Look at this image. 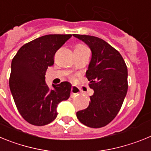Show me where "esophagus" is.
<instances>
[{"label":"esophagus","instance_id":"esophagus-1","mask_svg":"<svg viewBox=\"0 0 151 151\" xmlns=\"http://www.w3.org/2000/svg\"><path fill=\"white\" fill-rule=\"evenodd\" d=\"M71 97H73L75 95H76V94H78V88L77 87H76V86H73L71 88Z\"/></svg>","mask_w":151,"mask_h":151}]
</instances>
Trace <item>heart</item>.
Masks as SVG:
<instances>
[{
    "label": "heart",
    "instance_id": "obj_1",
    "mask_svg": "<svg viewBox=\"0 0 151 151\" xmlns=\"http://www.w3.org/2000/svg\"><path fill=\"white\" fill-rule=\"evenodd\" d=\"M87 47L84 46L82 45H78L76 47V50H87Z\"/></svg>",
    "mask_w": 151,
    "mask_h": 151
}]
</instances>
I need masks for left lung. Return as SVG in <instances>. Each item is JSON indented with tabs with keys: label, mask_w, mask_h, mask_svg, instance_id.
Here are the masks:
<instances>
[{
	"label": "left lung",
	"mask_w": 151,
	"mask_h": 151,
	"mask_svg": "<svg viewBox=\"0 0 151 151\" xmlns=\"http://www.w3.org/2000/svg\"><path fill=\"white\" fill-rule=\"evenodd\" d=\"M73 35L91 50L85 76L94 90L89 106L77 112L76 116L86 126L104 127L116 116L127 94V66L119 51L101 38L85 35Z\"/></svg>",
	"instance_id": "left-lung-1"
}]
</instances>
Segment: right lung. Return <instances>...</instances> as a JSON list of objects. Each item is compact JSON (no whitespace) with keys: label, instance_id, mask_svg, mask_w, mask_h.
<instances>
[{"label":"right lung","instance_id":"obj_1","mask_svg":"<svg viewBox=\"0 0 151 151\" xmlns=\"http://www.w3.org/2000/svg\"><path fill=\"white\" fill-rule=\"evenodd\" d=\"M72 35H47L24 45L11 63L9 85L19 113L29 123L45 125L57 116V106L70 96L72 85L63 82L52 85L45 82L48 66L54 65L58 49Z\"/></svg>","mask_w":151,"mask_h":151}]
</instances>
